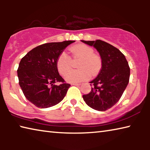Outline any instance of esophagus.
<instances>
[{"mask_svg": "<svg viewBox=\"0 0 150 150\" xmlns=\"http://www.w3.org/2000/svg\"><path fill=\"white\" fill-rule=\"evenodd\" d=\"M71 85H76V86H77V85H80L81 84H80V83H71Z\"/></svg>", "mask_w": 150, "mask_h": 150, "instance_id": "34e87169", "label": "esophagus"}]
</instances>
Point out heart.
<instances>
[{
	"mask_svg": "<svg viewBox=\"0 0 150 150\" xmlns=\"http://www.w3.org/2000/svg\"><path fill=\"white\" fill-rule=\"evenodd\" d=\"M73 57L81 58L78 63L79 69L68 71L71 68V59L65 52L58 57L56 65L58 71L65 75V80L69 83H79L89 79L90 74L95 75L100 71L102 67V61L98 55L94 54L92 47L85 44H79L70 48Z\"/></svg>",
	"mask_w": 150,
	"mask_h": 150,
	"instance_id": "b5f03b06",
	"label": "heart"
}]
</instances>
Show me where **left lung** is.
I'll return each mask as SVG.
<instances>
[{"label": "left lung", "mask_w": 150, "mask_h": 150, "mask_svg": "<svg viewBox=\"0 0 150 150\" xmlns=\"http://www.w3.org/2000/svg\"><path fill=\"white\" fill-rule=\"evenodd\" d=\"M81 41L95 47L102 60L100 73L90 82L92 89L83 98L91 108L105 111L121 98L130 79V67L122 53L107 42L100 40Z\"/></svg>", "instance_id": "1"}]
</instances>
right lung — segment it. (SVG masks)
<instances>
[{"mask_svg":"<svg viewBox=\"0 0 150 150\" xmlns=\"http://www.w3.org/2000/svg\"><path fill=\"white\" fill-rule=\"evenodd\" d=\"M75 42L46 43L22 58L17 70L19 85L25 97L37 107L55 106L65 97L71 85L59 75L56 62L65 47Z\"/></svg>","mask_w":150,"mask_h":150,"instance_id":"right-lung-1","label":"right lung"}]
</instances>
